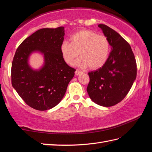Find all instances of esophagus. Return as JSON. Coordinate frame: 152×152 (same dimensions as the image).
Wrapping results in <instances>:
<instances>
[{
    "instance_id": "esophagus-1",
    "label": "esophagus",
    "mask_w": 152,
    "mask_h": 152,
    "mask_svg": "<svg viewBox=\"0 0 152 152\" xmlns=\"http://www.w3.org/2000/svg\"><path fill=\"white\" fill-rule=\"evenodd\" d=\"M81 73H83L82 71L79 70V69H77V70L75 71V75H79Z\"/></svg>"
}]
</instances>
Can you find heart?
Listing matches in <instances>:
<instances>
[{
    "instance_id": "heart-1",
    "label": "heart",
    "mask_w": 152,
    "mask_h": 152,
    "mask_svg": "<svg viewBox=\"0 0 152 152\" xmlns=\"http://www.w3.org/2000/svg\"><path fill=\"white\" fill-rule=\"evenodd\" d=\"M70 41L63 42L60 45L62 58L67 64H73L79 53L80 57L74 63L76 66L96 69L105 63L110 49L106 36L90 30H80L71 36Z\"/></svg>"
}]
</instances>
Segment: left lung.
I'll return each instance as SVG.
<instances>
[{"label": "left lung", "mask_w": 152, "mask_h": 152, "mask_svg": "<svg viewBox=\"0 0 152 152\" xmlns=\"http://www.w3.org/2000/svg\"><path fill=\"white\" fill-rule=\"evenodd\" d=\"M112 50L104 65L88 73L87 92L93 102L103 107L120 103L129 92L137 77V63L130 45L118 33L100 24Z\"/></svg>", "instance_id": "1"}]
</instances>
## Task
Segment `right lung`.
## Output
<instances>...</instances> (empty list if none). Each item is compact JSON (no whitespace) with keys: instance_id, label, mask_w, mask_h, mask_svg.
<instances>
[{"instance_id":"obj_1","label":"right lung","mask_w":152,"mask_h":152,"mask_svg":"<svg viewBox=\"0 0 152 152\" xmlns=\"http://www.w3.org/2000/svg\"><path fill=\"white\" fill-rule=\"evenodd\" d=\"M64 27L42 28L26 38L16 50L12 64V85L30 107L47 110L57 105L64 96L75 69L63 59L60 45ZM34 52L45 57L39 70H33L28 58Z\"/></svg>"}]
</instances>
